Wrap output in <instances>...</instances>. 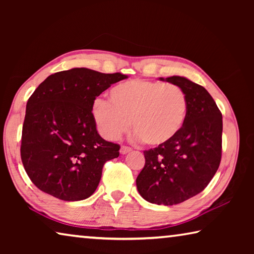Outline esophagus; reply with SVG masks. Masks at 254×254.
I'll use <instances>...</instances> for the list:
<instances>
[{"label":"esophagus","instance_id":"34e87169","mask_svg":"<svg viewBox=\"0 0 254 254\" xmlns=\"http://www.w3.org/2000/svg\"><path fill=\"white\" fill-rule=\"evenodd\" d=\"M131 148L130 147H127V145H122L121 149H120V152H121V154H127L131 151Z\"/></svg>","mask_w":254,"mask_h":254}]
</instances>
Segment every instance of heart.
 Instances as JSON below:
<instances>
[{
    "label": "heart",
    "instance_id": "1",
    "mask_svg": "<svg viewBox=\"0 0 254 254\" xmlns=\"http://www.w3.org/2000/svg\"><path fill=\"white\" fill-rule=\"evenodd\" d=\"M110 102L97 98L93 117L103 135L117 140L130 127L137 139L149 145H165L173 141L186 122L188 98L175 84L133 79L114 86Z\"/></svg>",
    "mask_w": 254,
    "mask_h": 254
}]
</instances>
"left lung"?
Wrapping results in <instances>:
<instances>
[{
    "label": "left lung",
    "mask_w": 254,
    "mask_h": 254,
    "mask_svg": "<svg viewBox=\"0 0 254 254\" xmlns=\"http://www.w3.org/2000/svg\"><path fill=\"white\" fill-rule=\"evenodd\" d=\"M182 87L188 114L182 132L165 145L145 150V163L136 177L139 194L149 203L176 205L203 191L222 157V113L206 89L186 77L159 78Z\"/></svg>",
    "instance_id": "obj_1"
}]
</instances>
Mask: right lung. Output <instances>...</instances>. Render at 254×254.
Wrapping results in <instances>:
<instances>
[{
  "label": "right lung",
  "instance_id": "obj_1",
  "mask_svg": "<svg viewBox=\"0 0 254 254\" xmlns=\"http://www.w3.org/2000/svg\"><path fill=\"white\" fill-rule=\"evenodd\" d=\"M127 78L72 68L47 77L28 100L21 159L36 186L56 198H88L100 184L104 163L119 157L120 145L98 134L92 110L97 96Z\"/></svg>",
  "mask_w": 254,
  "mask_h": 254
}]
</instances>
